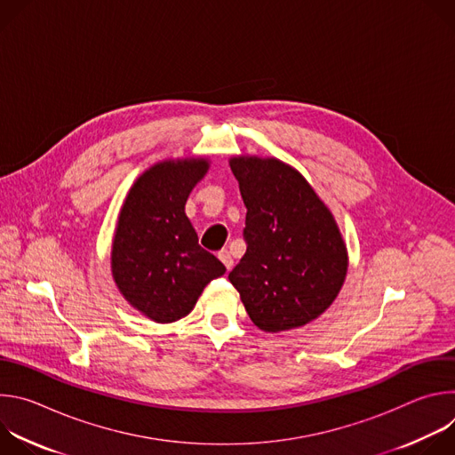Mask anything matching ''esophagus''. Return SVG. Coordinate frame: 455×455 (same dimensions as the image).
<instances>
[{
	"label": "esophagus",
	"mask_w": 455,
	"mask_h": 455,
	"mask_svg": "<svg viewBox=\"0 0 455 455\" xmlns=\"http://www.w3.org/2000/svg\"><path fill=\"white\" fill-rule=\"evenodd\" d=\"M218 257H220V261L225 265V268L230 272V270H232V267H234V259H232L230 251L225 248V250H221V251L218 253Z\"/></svg>",
	"instance_id": "34e87169"
}]
</instances>
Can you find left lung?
<instances>
[{
	"mask_svg": "<svg viewBox=\"0 0 455 455\" xmlns=\"http://www.w3.org/2000/svg\"><path fill=\"white\" fill-rule=\"evenodd\" d=\"M246 207V251L228 274L259 330L300 328L337 299L347 251L340 230L309 183L275 158L230 160Z\"/></svg>",
	"mask_w": 455,
	"mask_h": 455,
	"instance_id": "left-lung-1",
	"label": "left lung"
}]
</instances>
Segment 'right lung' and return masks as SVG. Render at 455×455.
Listing matches in <instances>:
<instances>
[{
	"mask_svg": "<svg viewBox=\"0 0 455 455\" xmlns=\"http://www.w3.org/2000/svg\"><path fill=\"white\" fill-rule=\"evenodd\" d=\"M204 158L162 162L129 190L111 251L113 279L125 300L155 322L188 315L225 267L198 244L185 216L188 192L207 172Z\"/></svg>",
	"mask_w": 455,
	"mask_h": 455,
	"instance_id": "right-lung-1",
	"label": "right lung"
}]
</instances>
